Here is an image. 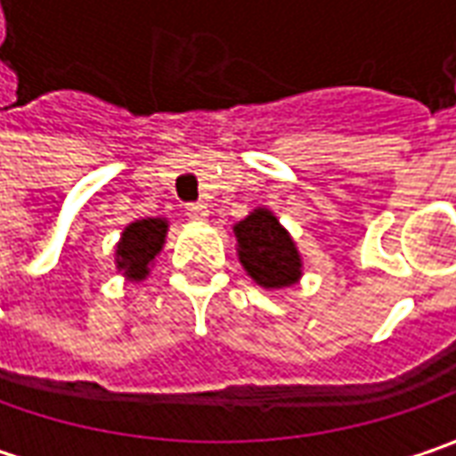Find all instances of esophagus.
Returning <instances> with one entry per match:
<instances>
[{"label":"esophagus","instance_id":"esophagus-1","mask_svg":"<svg viewBox=\"0 0 456 456\" xmlns=\"http://www.w3.org/2000/svg\"><path fill=\"white\" fill-rule=\"evenodd\" d=\"M208 205L205 202H190L187 205V218H192V220H205L208 218Z\"/></svg>","mask_w":456,"mask_h":456}]
</instances>
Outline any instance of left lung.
Instances as JSON below:
<instances>
[{"label":"left lung","mask_w":456,"mask_h":456,"mask_svg":"<svg viewBox=\"0 0 456 456\" xmlns=\"http://www.w3.org/2000/svg\"><path fill=\"white\" fill-rule=\"evenodd\" d=\"M238 256L243 269L256 284L266 289H281L299 279L302 261L289 233L279 225L273 213L258 208L236 228Z\"/></svg>","instance_id":"obj_1"}]
</instances>
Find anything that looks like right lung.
Wrapping results in <instances>:
<instances>
[{
  "label": "right lung",
  "instance_id": "1",
  "mask_svg": "<svg viewBox=\"0 0 456 456\" xmlns=\"http://www.w3.org/2000/svg\"><path fill=\"white\" fill-rule=\"evenodd\" d=\"M167 223L159 218L136 220L132 225H126V231L121 233V243H118V269H124V273L139 281L150 273V264L154 261V256L162 251L165 243Z\"/></svg>",
  "mask_w": 456,
  "mask_h": 456
}]
</instances>
